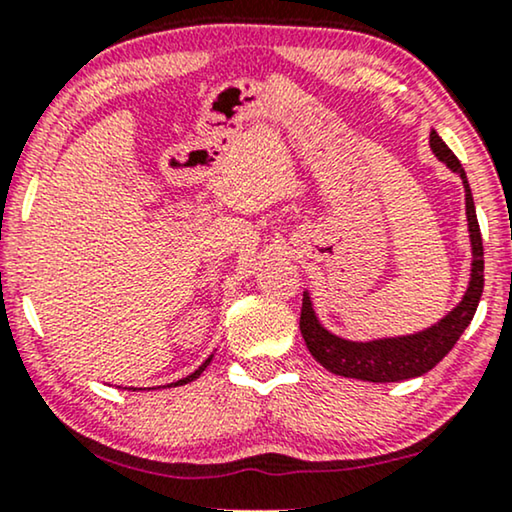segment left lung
Segmentation results:
<instances>
[{
  "mask_svg": "<svg viewBox=\"0 0 512 512\" xmlns=\"http://www.w3.org/2000/svg\"><path fill=\"white\" fill-rule=\"evenodd\" d=\"M429 144L436 156L447 163L452 172H457L464 181L466 191V216L468 230H471L473 244V270L471 284L461 303L440 319L436 326L426 328L422 333L405 335V338H387L373 342H349L338 335L328 333L324 326L314 317L310 296L303 293V310H300V333H303L305 345L310 354L317 359L326 370L333 375L354 377L363 382H401L410 377H419L429 373L433 366L450 354V349L457 345L461 333L471 324L475 310H478L482 286H485V261H482V235L478 226V216H475L473 193L468 186L466 172L461 167L459 158L454 156L450 146L438 137L436 130H431Z\"/></svg>",
  "mask_w": 512,
  "mask_h": 512,
  "instance_id": "1",
  "label": "left lung"
}]
</instances>
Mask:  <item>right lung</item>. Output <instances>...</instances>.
Segmentation results:
<instances>
[{
  "label": "right lung",
  "mask_w": 512,
  "mask_h": 512,
  "mask_svg": "<svg viewBox=\"0 0 512 512\" xmlns=\"http://www.w3.org/2000/svg\"><path fill=\"white\" fill-rule=\"evenodd\" d=\"M209 361H212V359H207L205 363H202V366L198 368V370H195V373H191V375H188V377H184V380H179V382H174V387H179V384H188V382H193L195 380V377H198L200 373H202V370H205L207 366H209Z\"/></svg>",
  "instance_id": "1"
}]
</instances>
